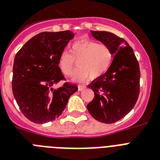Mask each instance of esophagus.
Instances as JSON below:
<instances>
[{
    "mask_svg": "<svg viewBox=\"0 0 160 160\" xmlns=\"http://www.w3.org/2000/svg\"><path fill=\"white\" fill-rule=\"evenodd\" d=\"M85 89V85H78V90H79V91H82V90H84Z\"/></svg>",
    "mask_w": 160,
    "mask_h": 160,
    "instance_id": "esophagus-1",
    "label": "esophagus"
}]
</instances>
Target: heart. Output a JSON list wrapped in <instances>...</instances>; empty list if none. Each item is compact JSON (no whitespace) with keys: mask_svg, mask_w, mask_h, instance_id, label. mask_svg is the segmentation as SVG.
I'll return each mask as SVG.
<instances>
[{"mask_svg":"<svg viewBox=\"0 0 160 160\" xmlns=\"http://www.w3.org/2000/svg\"><path fill=\"white\" fill-rule=\"evenodd\" d=\"M113 59L114 55L109 46L90 40H80L71 45L70 54H60L58 67L63 75L70 76L74 72L75 62H77L79 70L74 75V80H84L88 77L95 80L109 70Z\"/></svg>","mask_w":160,"mask_h":160,"instance_id":"b5f03b06","label":"heart"}]
</instances>
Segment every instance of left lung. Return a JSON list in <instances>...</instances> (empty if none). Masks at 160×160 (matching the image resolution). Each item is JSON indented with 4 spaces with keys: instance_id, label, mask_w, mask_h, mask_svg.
<instances>
[{
    "instance_id": "obj_1",
    "label": "left lung",
    "mask_w": 160,
    "mask_h": 160,
    "mask_svg": "<svg viewBox=\"0 0 160 160\" xmlns=\"http://www.w3.org/2000/svg\"><path fill=\"white\" fill-rule=\"evenodd\" d=\"M91 34L110 47L114 57L105 75L88 85L95 97L87 109L96 120L111 124L124 118L136 104L139 95V65L125 40L108 31H92Z\"/></svg>"
}]
</instances>
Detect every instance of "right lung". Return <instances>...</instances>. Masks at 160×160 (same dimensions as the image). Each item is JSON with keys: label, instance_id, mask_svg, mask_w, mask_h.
<instances>
[{"label": "right lung", "instance_id": "add662e5", "mask_svg": "<svg viewBox=\"0 0 160 160\" xmlns=\"http://www.w3.org/2000/svg\"><path fill=\"white\" fill-rule=\"evenodd\" d=\"M75 36L70 31L41 32L29 40L14 60L12 92L25 116L36 124L52 121L62 114L77 85L65 82L58 67L60 54Z\"/></svg>", "mask_w": 160, "mask_h": 160}]
</instances>
